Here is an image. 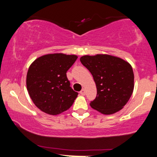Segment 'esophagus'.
Instances as JSON below:
<instances>
[{"label": "esophagus", "mask_w": 157, "mask_h": 157, "mask_svg": "<svg viewBox=\"0 0 157 157\" xmlns=\"http://www.w3.org/2000/svg\"><path fill=\"white\" fill-rule=\"evenodd\" d=\"M80 94H81V95H85V94H86V90H85L84 89L81 90V91H80Z\"/></svg>", "instance_id": "1"}]
</instances>
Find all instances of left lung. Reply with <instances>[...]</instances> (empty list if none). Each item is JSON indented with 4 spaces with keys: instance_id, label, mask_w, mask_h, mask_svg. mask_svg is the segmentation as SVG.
<instances>
[{
    "instance_id": "left-lung-1",
    "label": "left lung",
    "mask_w": 157,
    "mask_h": 157,
    "mask_svg": "<svg viewBox=\"0 0 157 157\" xmlns=\"http://www.w3.org/2000/svg\"><path fill=\"white\" fill-rule=\"evenodd\" d=\"M80 60L92 75L97 86V97L90 102L91 107L105 115L120 111L134 91V75L131 64L106 54L84 55Z\"/></svg>"
}]
</instances>
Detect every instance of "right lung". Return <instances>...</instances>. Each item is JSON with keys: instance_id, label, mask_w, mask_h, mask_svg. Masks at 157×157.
I'll list each match as a JSON object with an SVG mask.
<instances>
[{"instance_id": "1", "label": "right lung", "mask_w": 157, "mask_h": 157, "mask_svg": "<svg viewBox=\"0 0 157 157\" xmlns=\"http://www.w3.org/2000/svg\"><path fill=\"white\" fill-rule=\"evenodd\" d=\"M77 59L75 55L47 54L30 65L26 75L27 91L43 112L57 115L72 105L78 93L70 87L66 72Z\"/></svg>"}]
</instances>
